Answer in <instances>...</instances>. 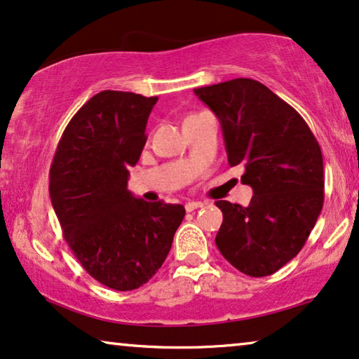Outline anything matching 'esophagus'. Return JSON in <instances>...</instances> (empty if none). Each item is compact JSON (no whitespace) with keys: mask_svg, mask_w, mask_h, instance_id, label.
Wrapping results in <instances>:
<instances>
[{"mask_svg":"<svg viewBox=\"0 0 359 359\" xmlns=\"http://www.w3.org/2000/svg\"><path fill=\"white\" fill-rule=\"evenodd\" d=\"M200 207H203V203L202 202H195V200L185 203V210H187V212H194V210H197Z\"/></svg>","mask_w":359,"mask_h":359,"instance_id":"34e87169","label":"esophagus"}]
</instances>
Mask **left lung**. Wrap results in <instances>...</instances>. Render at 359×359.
<instances>
[{
    "instance_id": "obj_1",
    "label": "left lung",
    "mask_w": 359,
    "mask_h": 359,
    "mask_svg": "<svg viewBox=\"0 0 359 359\" xmlns=\"http://www.w3.org/2000/svg\"><path fill=\"white\" fill-rule=\"evenodd\" d=\"M222 124L228 164L243 165L248 207L218 200L219 252L243 274H274L299 255L323 207V157L295 109L252 79L195 88Z\"/></svg>"
}]
</instances>
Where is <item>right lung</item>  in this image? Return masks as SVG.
I'll return each instance as SVG.
<instances>
[{
  "mask_svg": "<svg viewBox=\"0 0 359 359\" xmlns=\"http://www.w3.org/2000/svg\"><path fill=\"white\" fill-rule=\"evenodd\" d=\"M157 97L103 90L67 124L50 165V202L65 241L93 279L114 290L146 284L169 255L182 205L128 190Z\"/></svg>",
  "mask_w": 359,
  "mask_h": 359,
  "instance_id": "add662e5",
  "label": "right lung"
}]
</instances>
